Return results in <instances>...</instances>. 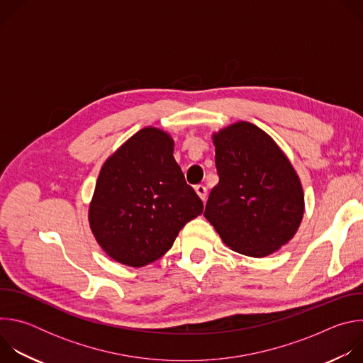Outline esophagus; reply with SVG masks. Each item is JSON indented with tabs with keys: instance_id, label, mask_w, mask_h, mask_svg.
Here are the masks:
<instances>
[{
	"instance_id": "34e87169",
	"label": "esophagus",
	"mask_w": 363,
	"mask_h": 363,
	"mask_svg": "<svg viewBox=\"0 0 363 363\" xmlns=\"http://www.w3.org/2000/svg\"><path fill=\"white\" fill-rule=\"evenodd\" d=\"M195 192L198 194V196H199L202 201H205V198H206V186H203V185H196V186H195Z\"/></svg>"
}]
</instances>
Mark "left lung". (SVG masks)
<instances>
[{"mask_svg": "<svg viewBox=\"0 0 363 363\" xmlns=\"http://www.w3.org/2000/svg\"><path fill=\"white\" fill-rule=\"evenodd\" d=\"M220 182L203 217L234 251L266 257L287 244L303 220L300 179L277 143L250 122L213 135Z\"/></svg>", "mask_w": 363, "mask_h": 363, "instance_id": "8db88e82", "label": "left lung"}]
</instances>
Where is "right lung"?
<instances>
[{
    "label": "right lung",
    "instance_id": "obj_1",
    "mask_svg": "<svg viewBox=\"0 0 363 363\" xmlns=\"http://www.w3.org/2000/svg\"><path fill=\"white\" fill-rule=\"evenodd\" d=\"M203 205L174 158V139L143 128L103 164L91 202V233L115 262L143 267L157 262Z\"/></svg>",
    "mask_w": 363,
    "mask_h": 363
}]
</instances>
